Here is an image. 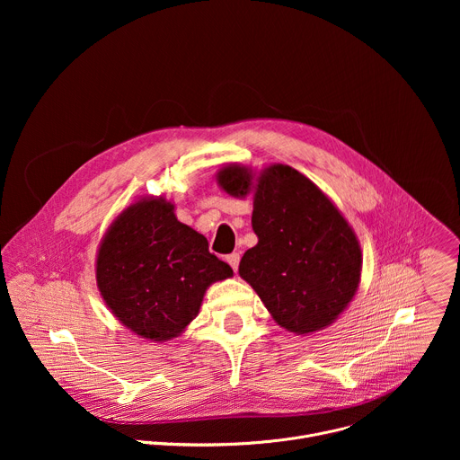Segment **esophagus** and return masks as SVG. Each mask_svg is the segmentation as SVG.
<instances>
[{
	"label": "esophagus",
	"instance_id": "obj_1",
	"mask_svg": "<svg viewBox=\"0 0 460 460\" xmlns=\"http://www.w3.org/2000/svg\"><path fill=\"white\" fill-rule=\"evenodd\" d=\"M227 264L233 268V271L236 273L238 271V264H240V254L238 252H233L227 256Z\"/></svg>",
	"mask_w": 460,
	"mask_h": 460
}]
</instances>
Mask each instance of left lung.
Here are the masks:
<instances>
[{
  "label": "left lung",
  "mask_w": 460,
  "mask_h": 460,
  "mask_svg": "<svg viewBox=\"0 0 460 460\" xmlns=\"http://www.w3.org/2000/svg\"><path fill=\"white\" fill-rule=\"evenodd\" d=\"M218 185L234 199L252 192L258 243L240 260V277L275 322L296 335L332 325L357 295L362 251L353 227L327 196L296 169L222 167Z\"/></svg>",
  "instance_id": "8db88e82"
}]
</instances>
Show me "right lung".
<instances>
[{
	"label": "right lung",
	"mask_w": 460,
	"mask_h": 460,
	"mask_svg": "<svg viewBox=\"0 0 460 460\" xmlns=\"http://www.w3.org/2000/svg\"><path fill=\"white\" fill-rule=\"evenodd\" d=\"M233 277L208 238L178 222L165 196H142L109 226L96 284L111 313L140 339L167 342L200 311L208 288Z\"/></svg>",
	"instance_id": "add662e5"
}]
</instances>
